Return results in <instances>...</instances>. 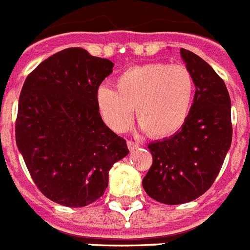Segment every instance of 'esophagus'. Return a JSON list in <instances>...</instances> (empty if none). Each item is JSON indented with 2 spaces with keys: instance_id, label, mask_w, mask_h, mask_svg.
<instances>
[{
  "instance_id": "obj_1",
  "label": "esophagus",
  "mask_w": 250,
  "mask_h": 250,
  "mask_svg": "<svg viewBox=\"0 0 250 250\" xmlns=\"http://www.w3.org/2000/svg\"><path fill=\"white\" fill-rule=\"evenodd\" d=\"M127 146H128V148H129V151H134V149L140 148V143L133 142V141H128Z\"/></svg>"
}]
</instances>
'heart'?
<instances>
[{"label": "heart", "mask_w": 250, "mask_h": 250, "mask_svg": "<svg viewBox=\"0 0 250 250\" xmlns=\"http://www.w3.org/2000/svg\"><path fill=\"white\" fill-rule=\"evenodd\" d=\"M116 87L104 84L95 93L99 114L116 132L129 127L136 107L142 131L156 138L170 137L185 125L194 103V77L180 64L132 66L117 75Z\"/></svg>", "instance_id": "heart-1"}]
</instances>
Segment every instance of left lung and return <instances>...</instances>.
I'll return each instance as SVG.
<instances>
[{
  "instance_id": "1",
  "label": "left lung",
  "mask_w": 250,
  "mask_h": 250,
  "mask_svg": "<svg viewBox=\"0 0 250 250\" xmlns=\"http://www.w3.org/2000/svg\"><path fill=\"white\" fill-rule=\"evenodd\" d=\"M181 58L195 80L188 121L171 137L148 145L152 166L142 185L149 197L167 205L192 201L215 181L231 145V102L215 70L186 49Z\"/></svg>"
}]
</instances>
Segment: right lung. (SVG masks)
I'll return each mask as SVG.
<instances>
[{
    "label": "right lung",
    "instance_id": "right-lung-1",
    "mask_svg": "<svg viewBox=\"0 0 250 250\" xmlns=\"http://www.w3.org/2000/svg\"><path fill=\"white\" fill-rule=\"evenodd\" d=\"M110 60L69 47L26 78L19 99L16 145L39 190L54 203L82 208L108 188V173L129 153L105 125L95 93Z\"/></svg>",
    "mask_w": 250,
    "mask_h": 250
}]
</instances>
